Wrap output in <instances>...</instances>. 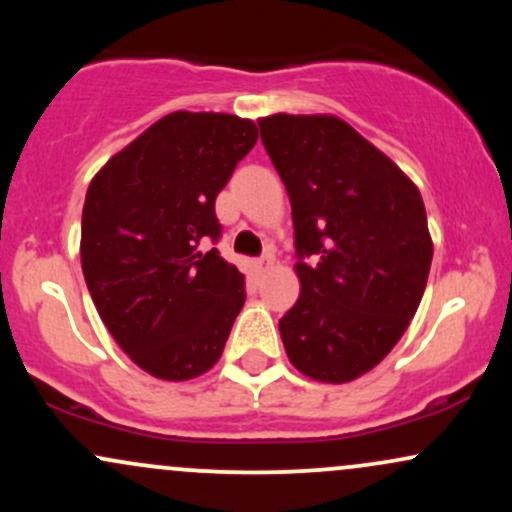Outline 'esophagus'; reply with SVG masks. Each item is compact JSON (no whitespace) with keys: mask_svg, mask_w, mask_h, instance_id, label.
<instances>
[{"mask_svg":"<svg viewBox=\"0 0 512 512\" xmlns=\"http://www.w3.org/2000/svg\"><path fill=\"white\" fill-rule=\"evenodd\" d=\"M272 262H274L272 252H267V255H262L260 260H255V269H257V272H262V269H267Z\"/></svg>","mask_w":512,"mask_h":512,"instance_id":"34e87169","label":"esophagus"}]
</instances>
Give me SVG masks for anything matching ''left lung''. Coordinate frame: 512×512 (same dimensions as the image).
I'll return each mask as SVG.
<instances>
[{"label": "left lung", "instance_id": "8db88e82", "mask_svg": "<svg viewBox=\"0 0 512 512\" xmlns=\"http://www.w3.org/2000/svg\"><path fill=\"white\" fill-rule=\"evenodd\" d=\"M262 144L291 199L301 296L279 320L289 361L320 383L368 373L424 296L433 243L419 187L334 115H269Z\"/></svg>", "mask_w": 512, "mask_h": 512}]
</instances>
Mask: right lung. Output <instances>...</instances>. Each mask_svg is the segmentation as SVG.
Here are the masks:
<instances>
[{"mask_svg": "<svg viewBox=\"0 0 512 512\" xmlns=\"http://www.w3.org/2000/svg\"><path fill=\"white\" fill-rule=\"evenodd\" d=\"M257 142L252 120L178 110L98 170L81 214V269L98 315L139 368L190 380L221 358L245 276L216 243V195Z\"/></svg>", "mask_w": 512, "mask_h": 512, "instance_id": "obj_1", "label": "right lung"}]
</instances>
